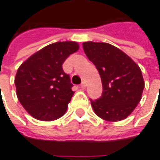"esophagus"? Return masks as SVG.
Listing matches in <instances>:
<instances>
[{"instance_id": "obj_1", "label": "esophagus", "mask_w": 160, "mask_h": 160, "mask_svg": "<svg viewBox=\"0 0 160 160\" xmlns=\"http://www.w3.org/2000/svg\"><path fill=\"white\" fill-rule=\"evenodd\" d=\"M80 88H86V82L85 81H82V83L80 84Z\"/></svg>"}]
</instances>
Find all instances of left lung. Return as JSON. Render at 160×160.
Wrapping results in <instances>:
<instances>
[{"mask_svg":"<svg viewBox=\"0 0 160 160\" xmlns=\"http://www.w3.org/2000/svg\"><path fill=\"white\" fill-rule=\"evenodd\" d=\"M83 50L98 69L103 93L90 99L95 114L109 122L125 119L140 103L144 80L140 67L119 48L108 43L84 42Z\"/></svg>","mask_w":160,"mask_h":160,"instance_id":"1","label":"left lung"}]
</instances>
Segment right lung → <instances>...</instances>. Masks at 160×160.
Returning a JSON list of instances; mask_svg holds the SVG:
<instances>
[{
  "label": "right lung",
  "instance_id": "add662e5",
  "mask_svg": "<svg viewBox=\"0 0 160 160\" xmlns=\"http://www.w3.org/2000/svg\"><path fill=\"white\" fill-rule=\"evenodd\" d=\"M78 50L76 42H56L32 54L18 69L17 97L34 118L53 121L65 114L74 92L62 63Z\"/></svg>",
  "mask_w": 160,
  "mask_h": 160
}]
</instances>
